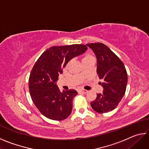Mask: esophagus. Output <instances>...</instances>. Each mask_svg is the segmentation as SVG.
Here are the masks:
<instances>
[{
    "label": "esophagus",
    "mask_w": 149,
    "mask_h": 149,
    "mask_svg": "<svg viewBox=\"0 0 149 149\" xmlns=\"http://www.w3.org/2000/svg\"><path fill=\"white\" fill-rule=\"evenodd\" d=\"M79 91L81 93H84V94H86V93H88V91L85 89H80Z\"/></svg>",
    "instance_id": "34e87169"
}]
</instances>
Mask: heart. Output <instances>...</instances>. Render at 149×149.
<instances>
[{
	"label": "heart",
	"mask_w": 149,
	"mask_h": 149,
	"mask_svg": "<svg viewBox=\"0 0 149 149\" xmlns=\"http://www.w3.org/2000/svg\"><path fill=\"white\" fill-rule=\"evenodd\" d=\"M94 58V57H93V56H92V55L87 54H86V55H85V56H84V59H83V60H86V59H89V58Z\"/></svg>",
	"instance_id": "b5f03b06"
}]
</instances>
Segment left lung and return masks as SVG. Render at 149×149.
<instances>
[{"label":"left lung","mask_w":149,"mask_h":149,"mask_svg":"<svg viewBox=\"0 0 149 149\" xmlns=\"http://www.w3.org/2000/svg\"><path fill=\"white\" fill-rule=\"evenodd\" d=\"M95 52L97 60V72L102 79V94H97L91 102L98 113H107L115 109L124 95L127 83V74L123 62L107 45L100 42L87 44Z\"/></svg>","instance_id":"obj_1"}]
</instances>
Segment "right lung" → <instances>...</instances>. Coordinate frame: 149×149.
<instances>
[{
    "instance_id": "obj_1",
    "label": "right lung",
    "mask_w": 149,
    "mask_h": 149,
    "mask_svg": "<svg viewBox=\"0 0 149 149\" xmlns=\"http://www.w3.org/2000/svg\"><path fill=\"white\" fill-rule=\"evenodd\" d=\"M87 49L81 44L52 47L35 62L29 78V93L35 107L45 117L60 121L71 114L77 92L74 89L60 92L56 82L67 63Z\"/></svg>"
}]
</instances>
